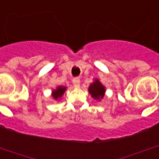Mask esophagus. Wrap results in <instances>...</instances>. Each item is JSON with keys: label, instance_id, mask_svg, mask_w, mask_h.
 <instances>
[{"label": "esophagus", "instance_id": "1", "mask_svg": "<svg viewBox=\"0 0 159 159\" xmlns=\"http://www.w3.org/2000/svg\"><path fill=\"white\" fill-rule=\"evenodd\" d=\"M72 83H73V85H74L75 87H79L80 79L79 78H77V77H75V78H73V80H72Z\"/></svg>", "mask_w": 159, "mask_h": 159}]
</instances>
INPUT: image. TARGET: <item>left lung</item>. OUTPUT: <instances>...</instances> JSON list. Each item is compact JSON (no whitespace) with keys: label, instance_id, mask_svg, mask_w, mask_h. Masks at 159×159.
Wrapping results in <instances>:
<instances>
[{"label":"left lung","instance_id":"8db88e82","mask_svg":"<svg viewBox=\"0 0 159 159\" xmlns=\"http://www.w3.org/2000/svg\"><path fill=\"white\" fill-rule=\"evenodd\" d=\"M88 91H89V93L93 98H94L97 100H101L104 96L105 88L102 85V83L99 82L98 80H96L93 83H91L89 88H88Z\"/></svg>","mask_w":159,"mask_h":159}]
</instances>
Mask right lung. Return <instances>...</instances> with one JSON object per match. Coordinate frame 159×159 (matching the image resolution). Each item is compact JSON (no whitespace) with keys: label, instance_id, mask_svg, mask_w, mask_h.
I'll return each mask as SVG.
<instances>
[{"label":"right lung","instance_id":"add662e5","mask_svg":"<svg viewBox=\"0 0 159 159\" xmlns=\"http://www.w3.org/2000/svg\"><path fill=\"white\" fill-rule=\"evenodd\" d=\"M65 90H66V88H65V87H58L56 90L53 91L52 97L55 99L59 98H61V97L62 96V94L64 93Z\"/></svg>","mask_w":159,"mask_h":159}]
</instances>
